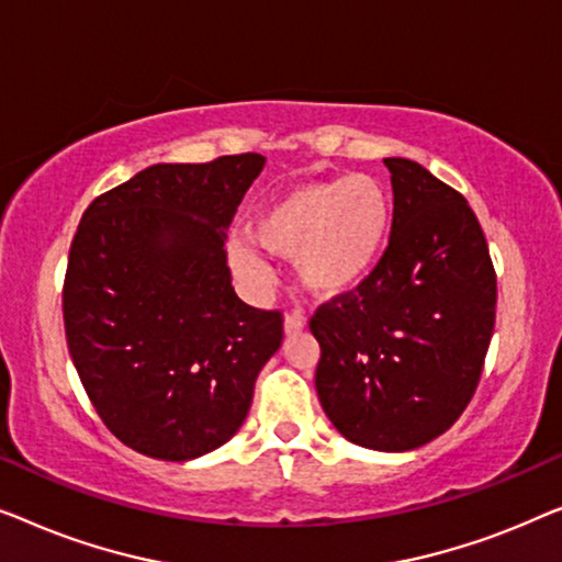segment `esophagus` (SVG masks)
Here are the masks:
<instances>
[{
	"label": "esophagus",
	"mask_w": 562,
	"mask_h": 562,
	"mask_svg": "<svg viewBox=\"0 0 562 562\" xmlns=\"http://www.w3.org/2000/svg\"><path fill=\"white\" fill-rule=\"evenodd\" d=\"M303 328H305V318H303V315H300L297 311L284 315V334L295 336V334H300V330H303Z\"/></svg>",
	"instance_id": "34e87169"
}]
</instances>
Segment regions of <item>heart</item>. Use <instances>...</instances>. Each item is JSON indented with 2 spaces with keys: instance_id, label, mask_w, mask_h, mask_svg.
Here are the masks:
<instances>
[{
  "instance_id": "obj_1",
  "label": "heart",
  "mask_w": 562,
  "mask_h": 562,
  "mask_svg": "<svg viewBox=\"0 0 562 562\" xmlns=\"http://www.w3.org/2000/svg\"><path fill=\"white\" fill-rule=\"evenodd\" d=\"M392 224V195L376 178L338 176L274 195L257 213L251 232L270 255L295 259L297 278L313 295L336 297L376 270ZM228 257L244 280H270V265L255 244L236 239Z\"/></svg>"
}]
</instances>
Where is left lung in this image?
Wrapping results in <instances>:
<instances>
[{
	"mask_svg": "<svg viewBox=\"0 0 562 562\" xmlns=\"http://www.w3.org/2000/svg\"><path fill=\"white\" fill-rule=\"evenodd\" d=\"M394 224L359 288L318 305L315 390L344 438L413 450L453 425L476 392L496 318V272L456 188L386 157Z\"/></svg>",
	"mask_w": 562,
	"mask_h": 562,
	"instance_id": "1",
	"label": "left lung"
}]
</instances>
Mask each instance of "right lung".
<instances>
[{
    "instance_id": "1",
    "label": "right lung",
    "mask_w": 562,
    "mask_h": 562,
    "mask_svg": "<svg viewBox=\"0 0 562 562\" xmlns=\"http://www.w3.org/2000/svg\"><path fill=\"white\" fill-rule=\"evenodd\" d=\"M257 153L153 165L93 199L70 241L63 323L101 423L124 446L191 461L241 428L282 313L236 297L224 228Z\"/></svg>"
}]
</instances>
